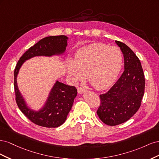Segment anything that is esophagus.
<instances>
[{
	"mask_svg": "<svg viewBox=\"0 0 159 159\" xmlns=\"http://www.w3.org/2000/svg\"><path fill=\"white\" fill-rule=\"evenodd\" d=\"M85 91H86V89L82 88H78V92L80 93V94H81L84 93Z\"/></svg>",
	"mask_w": 159,
	"mask_h": 159,
	"instance_id": "obj_1",
	"label": "esophagus"
}]
</instances>
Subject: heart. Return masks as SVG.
Returning <instances> with one entry per match:
<instances>
[{"label":"heart","instance_id":"obj_1","mask_svg":"<svg viewBox=\"0 0 159 159\" xmlns=\"http://www.w3.org/2000/svg\"><path fill=\"white\" fill-rule=\"evenodd\" d=\"M119 48L93 43L75 52L73 61L67 64V73L78 82L87 75L89 82L98 89L108 88L116 80L123 65Z\"/></svg>","mask_w":159,"mask_h":159}]
</instances>
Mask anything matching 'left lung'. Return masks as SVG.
<instances>
[{
	"instance_id": "left-lung-1",
	"label": "left lung",
	"mask_w": 159,
	"mask_h": 159,
	"mask_svg": "<svg viewBox=\"0 0 159 159\" xmlns=\"http://www.w3.org/2000/svg\"><path fill=\"white\" fill-rule=\"evenodd\" d=\"M123 57L125 70L111 89L99 95L97 111L99 119L110 126L123 123L132 117L141 106L145 80L141 61L124 43L115 40Z\"/></svg>"
}]
</instances>
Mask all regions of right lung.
<instances>
[{
	"mask_svg": "<svg viewBox=\"0 0 159 159\" xmlns=\"http://www.w3.org/2000/svg\"><path fill=\"white\" fill-rule=\"evenodd\" d=\"M68 38L64 36H53L42 38L30 47L18 60L14 71V86L16 102L22 113L36 125L44 127H57L63 124L70 111L77 95V89L58 81L53 86L45 105L38 111L30 109L18 89L17 75L19 70L26 60L35 56H52L61 55L66 51Z\"/></svg>",
	"mask_w": 159,
	"mask_h": 159,
	"instance_id": "right-lung-1",
	"label": "right lung"
}]
</instances>
